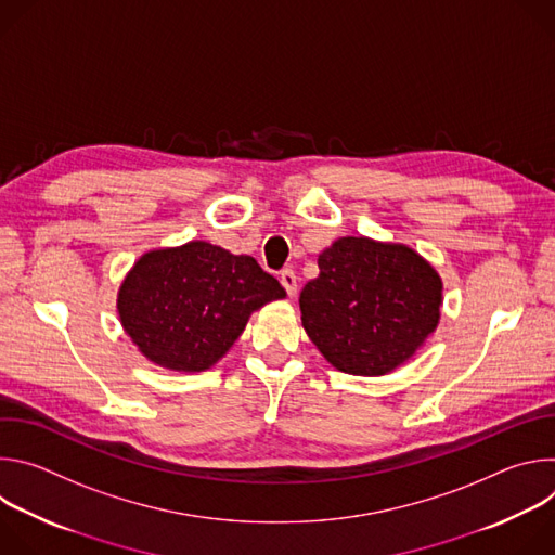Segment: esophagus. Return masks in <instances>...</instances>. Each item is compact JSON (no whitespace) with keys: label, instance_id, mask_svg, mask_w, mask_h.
<instances>
[{"label":"esophagus","instance_id":"esophagus-1","mask_svg":"<svg viewBox=\"0 0 555 555\" xmlns=\"http://www.w3.org/2000/svg\"><path fill=\"white\" fill-rule=\"evenodd\" d=\"M279 281H281V285L285 287V292H287L289 296H296L298 285H296V274H294V270L285 268V270L279 274Z\"/></svg>","mask_w":555,"mask_h":555}]
</instances>
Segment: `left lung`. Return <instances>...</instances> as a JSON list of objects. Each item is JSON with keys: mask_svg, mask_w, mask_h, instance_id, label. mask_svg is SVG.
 <instances>
[{"mask_svg": "<svg viewBox=\"0 0 555 555\" xmlns=\"http://www.w3.org/2000/svg\"><path fill=\"white\" fill-rule=\"evenodd\" d=\"M319 270L300 292V321L338 371L386 375L437 330L443 285L413 248L343 236L319 255Z\"/></svg>", "mask_w": 555, "mask_h": 555, "instance_id": "1", "label": "left lung"}]
</instances>
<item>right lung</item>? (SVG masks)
<instances>
[{
  "label": "right lung",
  "instance_id": "add662e5",
  "mask_svg": "<svg viewBox=\"0 0 555 555\" xmlns=\"http://www.w3.org/2000/svg\"><path fill=\"white\" fill-rule=\"evenodd\" d=\"M279 298L285 289L253 257L189 242L135 261L118 292V315L146 360L199 373L225 356L253 311Z\"/></svg>",
  "mask_w": 555,
  "mask_h": 555
}]
</instances>
